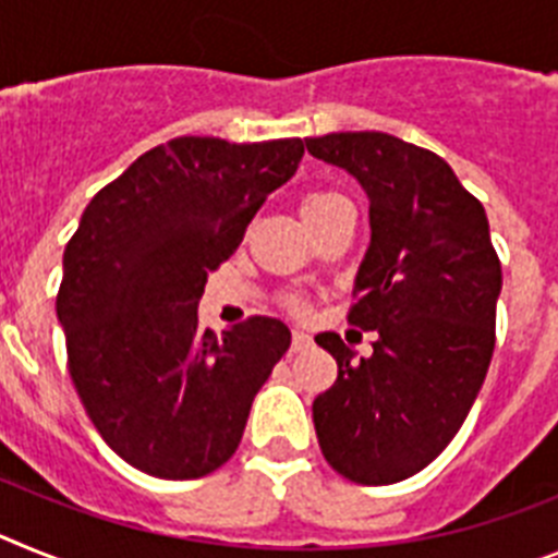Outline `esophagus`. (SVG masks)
<instances>
[{
  "label": "esophagus",
  "mask_w": 558,
  "mask_h": 558,
  "mask_svg": "<svg viewBox=\"0 0 558 558\" xmlns=\"http://www.w3.org/2000/svg\"><path fill=\"white\" fill-rule=\"evenodd\" d=\"M308 345H312V337H308V331H300V328H294L292 351H306Z\"/></svg>",
  "instance_id": "obj_1"
}]
</instances>
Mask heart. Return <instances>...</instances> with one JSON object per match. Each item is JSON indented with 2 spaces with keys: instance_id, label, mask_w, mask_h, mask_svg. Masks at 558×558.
<instances>
[{
  "instance_id": "heart-1",
  "label": "heart",
  "mask_w": 558,
  "mask_h": 558,
  "mask_svg": "<svg viewBox=\"0 0 558 558\" xmlns=\"http://www.w3.org/2000/svg\"><path fill=\"white\" fill-rule=\"evenodd\" d=\"M328 196H333V193H326V191H314V193H308V196L303 198V207L314 205V202H323V198H328Z\"/></svg>"
}]
</instances>
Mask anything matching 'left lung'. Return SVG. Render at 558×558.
<instances>
[{
	"label": "left lung",
	"instance_id": "1",
	"mask_svg": "<svg viewBox=\"0 0 558 558\" xmlns=\"http://www.w3.org/2000/svg\"><path fill=\"white\" fill-rule=\"evenodd\" d=\"M371 202V244L353 280V326L371 356L326 331L337 381L312 404L319 449L342 477L390 486L429 466L466 421L494 353L500 258L486 210L438 154L381 132L306 140Z\"/></svg>",
	"mask_w": 558,
	"mask_h": 558
}]
</instances>
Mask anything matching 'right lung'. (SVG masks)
<instances>
[{"label": "right lung", "mask_w": 558, "mask_h": 558, "mask_svg": "<svg viewBox=\"0 0 558 558\" xmlns=\"http://www.w3.org/2000/svg\"><path fill=\"white\" fill-rule=\"evenodd\" d=\"M303 140L177 137L86 205L56 312L70 376L100 438L162 481H196L239 449L255 393L292 345L275 317L198 328L207 275L235 252Z\"/></svg>", "instance_id": "1"}]
</instances>
